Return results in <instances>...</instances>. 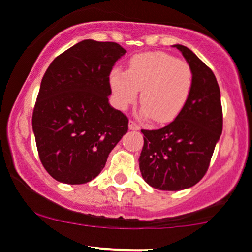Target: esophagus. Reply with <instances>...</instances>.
<instances>
[{"instance_id":"obj_1","label":"esophagus","mask_w":252,"mask_h":252,"mask_svg":"<svg viewBox=\"0 0 252 252\" xmlns=\"http://www.w3.org/2000/svg\"><path fill=\"white\" fill-rule=\"evenodd\" d=\"M129 129L130 130H140V126L135 121L129 122Z\"/></svg>"}]
</instances>
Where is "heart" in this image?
Segmentation results:
<instances>
[{
    "instance_id": "b5f03b06",
    "label": "heart",
    "mask_w": 252,
    "mask_h": 252,
    "mask_svg": "<svg viewBox=\"0 0 252 252\" xmlns=\"http://www.w3.org/2000/svg\"><path fill=\"white\" fill-rule=\"evenodd\" d=\"M110 86L119 108L126 110L137 99L141 115L156 123L173 121L181 113L193 88V71L184 60L164 52L134 55L128 70L113 68Z\"/></svg>"
}]
</instances>
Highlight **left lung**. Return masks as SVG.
<instances>
[{
  "label": "left lung",
  "instance_id": "left-lung-1",
  "mask_svg": "<svg viewBox=\"0 0 252 252\" xmlns=\"http://www.w3.org/2000/svg\"><path fill=\"white\" fill-rule=\"evenodd\" d=\"M193 71V88L184 110L171 123L145 130L139 158L145 181L160 190L194 186L208 171L222 133V106L213 71L192 50L175 44Z\"/></svg>",
  "mask_w": 252,
  "mask_h": 252
}]
</instances>
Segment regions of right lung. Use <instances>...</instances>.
<instances>
[{"mask_svg": "<svg viewBox=\"0 0 252 252\" xmlns=\"http://www.w3.org/2000/svg\"><path fill=\"white\" fill-rule=\"evenodd\" d=\"M126 53L116 42L84 39L47 68L32 129L42 165L57 181H92L128 131L126 116L108 102L110 73Z\"/></svg>", "mask_w": 252, "mask_h": 252, "instance_id": "1", "label": "right lung"}]
</instances>
